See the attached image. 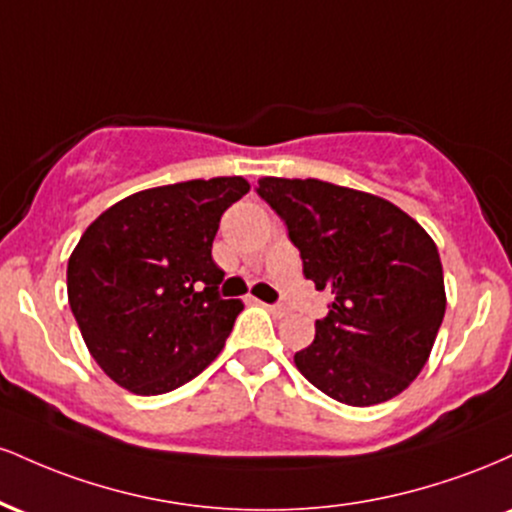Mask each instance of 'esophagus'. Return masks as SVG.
<instances>
[{"mask_svg": "<svg viewBox=\"0 0 512 512\" xmlns=\"http://www.w3.org/2000/svg\"><path fill=\"white\" fill-rule=\"evenodd\" d=\"M262 305H264V308H267L269 313H272L274 317H284L286 313H289V310H286L284 305H267V303H262Z\"/></svg>", "mask_w": 512, "mask_h": 512, "instance_id": "esophagus-1", "label": "esophagus"}]
</instances>
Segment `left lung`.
<instances>
[{"label":"left lung","mask_w":512,"mask_h":512,"mask_svg":"<svg viewBox=\"0 0 512 512\" xmlns=\"http://www.w3.org/2000/svg\"><path fill=\"white\" fill-rule=\"evenodd\" d=\"M257 195L284 219L305 279L334 293L313 344L293 356L296 368L351 407L407 390L445 315L433 238L387 199L332 182L262 178Z\"/></svg>","instance_id":"8db88e82"}]
</instances>
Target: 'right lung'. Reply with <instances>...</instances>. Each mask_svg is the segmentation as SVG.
<instances>
[{"label": "right lung", "mask_w": 512, "mask_h": 512, "mask_svg": "<svg viewBox=\"0 0 512 512\" xmlns=\"http://www.w3.org/2000/svg\"><path fill=\"white\" fill-rule=\"evenodd\" d=\"M248 180H187L134 192L86 228L67 264L81 337L134 395L190 383L221 354L243 303L223 301L211 245Z\"/></svg>", "instance_id": "add662e5"}]
</instances>
